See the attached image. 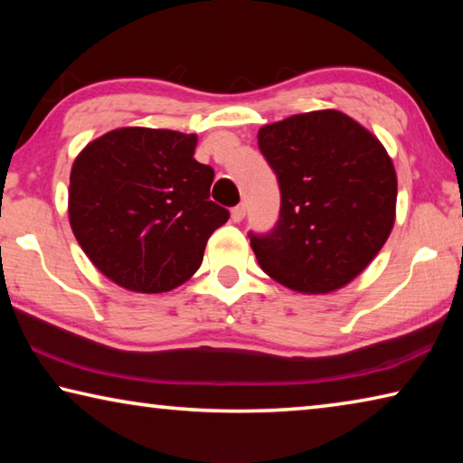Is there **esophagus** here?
<instances>
[{"instance_id":"esophagus-1","label":"esophagus","mask_w":463,"mask_h":463,"mask_svg":"<svg viewBox=\"0 0 463 463\" xmlns=\"http://www.w3.org/2000/svg\"><path fill=\"white\" fill-rule=\"evenodd\" d=\"M245 213H247V208L242 206V203H239V206H234V208L231 210V218H232V222H241L242 218H245Z\"/></svg>"}]
</instances>
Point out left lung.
I'll return each mask as SVG.
<instances>
[{
  "label": "left lung",
  "instance_id": "obj_1",
  "mask_svg": "<svg viewBox=\"0 0 463 463\" xmlns=\"http://www.w3.org/2000/svg\"><path fill=\"white\" fill-rule=\"evenodd\" d=\"M257 143L281 192L273 231L249 234L257 263L294 292L347 286L394 226L398 184L386 148L339 109L268 124Z\"/></svg>",
  "mask_w": 463,
  "mask_h": 463
}]
</instances>
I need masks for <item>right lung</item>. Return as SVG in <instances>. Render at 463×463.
<instances>
[{
    "instance_id": "add662e5",
    "label": "right lung",
    "mask_w": 463,
    "mask_h": 463,
    "mask_svg": "<svg viewBox=\"0 0 463 463\" xmlns=\"http://www.w3.org/2000/svg\"><path fill=\"white\" fill-rule=\"evenodd\" d=\"M198 137L127 127L83 148L69 177V222L96 268L132 292L190 279L229 221L210 200L214 169L194 159Z\"/></svg>"
}]
</instances>
